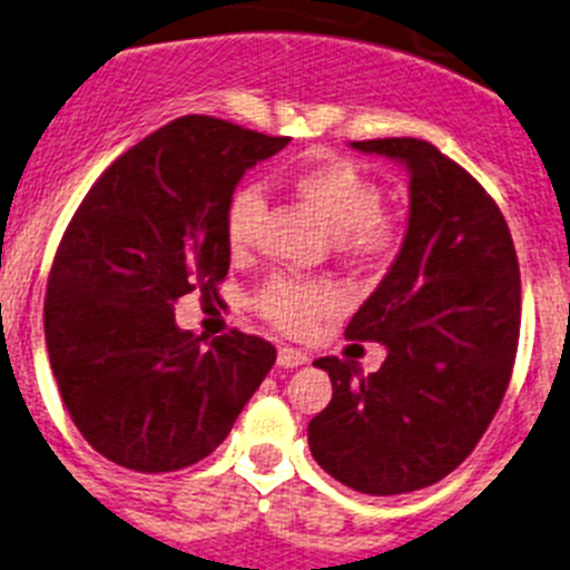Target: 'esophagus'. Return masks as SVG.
<instances>
[{"label": "esophagus", "instance_id": "1", "mask_svg": "<svg viewBox=\"0 0 570 570\" xmlns=\"http://www.w3.org/2000/svg\"><path fill=\"white\" fill-rule=\"evenodd\" d=\"M276 364L285 370L302 367V364H307V353H302V350L296 347H279V353H276Z\"/></svg>", "mask_w": 570, "mask_h": 570}]
</instances>
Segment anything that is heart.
Here are the masks:
<instances>
[{"label":"heart","instance_id":"obj_1","mask_svg":"<svg viewBox=\"0 0 570 570\" xmlns=\"http://www.w3.org/2000/svg\"><path fill=\"white\" fill-rule=\"evenodd\" d=\"M288 186L302 206L327 228L342 254L358 259L384 257L399 243V220L381 208L379 183L353 160L325 155L296 166ZM263 212V197L254 186H243L226 206V245L243 257L254 243V226ZM257 307L279 331L307 333L338 307L336 291L320 282L274 276L259 288Z\"/></svg>","mask_w":570,"mask_h":570}]
</instances>
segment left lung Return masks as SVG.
<instances>
[{"mask_svg":"<svg viewBox=\"0 0 570 570\" xmlns=\"http://www.w3.org/2000/svg\"><path fill=\"white\" fill-rule=\"evenodd\" d=\"M401 164L410 217L399 257L344 336L387 358L313 362L333 399L307 424L311 455L362 494H406L461 466L509 387L520 336V265L498 203L466 169L417 138L353 140Z\"/></svg>","mask_w":570,"mask_h":570,"instance_id":"8db88e82","label":"left lung"}]
</instances>
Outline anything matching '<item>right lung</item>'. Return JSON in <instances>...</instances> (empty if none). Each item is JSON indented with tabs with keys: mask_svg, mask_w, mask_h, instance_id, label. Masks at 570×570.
I'll return each instance as SVG.
<instances>
[{
	"mask_svg": "<svg viewBox=\"0 0 570 570\" xmlns=\"http://www.w3.org/2000/svg\"><path fill=\"white\" fill-rule=\"evenodd\" d=\"M288 140L186 115L124 153L78 206L47 279L45 342L72 424L107 461L146 474L203 461L274 367L259 336L180 331L175 302L217 299L228 200Z\"/></svg>",
	"mask_w": 570,
	"mask_h": 570,
	"instance_id": "add662e5",
	"label": "right lung"
}]
</instances>
